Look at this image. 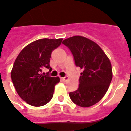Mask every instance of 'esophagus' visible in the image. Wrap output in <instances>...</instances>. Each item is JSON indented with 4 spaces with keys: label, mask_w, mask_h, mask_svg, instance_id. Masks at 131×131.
<instances>
[{
    "label": "esophagus",
    "mask_w": 131,
    "mask_h": 131,
    "mask_svg": "<svg viewBox=\"0 0 131 131\" xmlns=\"http://www.w3.org/2000/svg\"><path fill=\"white\" fill-rule=\"evenodd\" d=\"M61 79H62L64 81H67L69 80V77H68L67 76L64 77H62V78H61Z\"/></svg>",
    "instance_id": "34e87169"
}]
</instances>
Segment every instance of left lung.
I'll return each instance as SVG.
<instances>
[{"instance_id":"obj_1","label":"left lung","mask_w":131,"mask_h":131,"mask_svg":"<svg viewBox=\"0 0 131 131\" xmlns=\"http://www.w3.org/2000/svg\"><path fill=\"white\" fill-rule=\"evenodd\" d=\"M73 54L75 65L82 69L76 91L69 93L73 103L81 107H90L102 99L112 79L109 58L95 42L76 36L63 40Z\"/></svg>"}]
</instances>
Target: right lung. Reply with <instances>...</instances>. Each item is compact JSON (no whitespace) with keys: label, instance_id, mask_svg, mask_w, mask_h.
Returning a JSON list of instances; mask_svg holds the SVG:
<instances>
[{"label":"right lung","instance_id":"add662e5","mask_svg":"<svg viewBox=\"0 0 131 131\" xmlns=\"http://www.w3.org/2000/svg\"><path fill=\"white\" fill-rule=\"evenodd\" d=\"M62 41V38H44L33 41L21 51L14 62L10 73L14 87L20 97L31 106H42L52 98L60 78L43 75L41 72L44 68L52 71L51 54Z\"/></svg>","mask_w":131,"mask_h":131}]
</instances>
